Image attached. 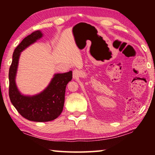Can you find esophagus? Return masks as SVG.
<instances>
[{
  "mask_svg": "<svg viewBox=\"0 0 155 155\" xmlns=\"http://www.w3.org/2000/svg\"><path fill=\"white\" fill-rule=\"evenodd\" d=\"M80 76V72L78 70H74L73 71V78H77Z\"/></svg>",
  "mask_w": 155,
  "mask_h": 155,
  "instance_id": "34e87169",
  "label": "esophagus"
}]
</instances>
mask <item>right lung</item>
Instances as JSON below:
<instances>
[{
    "label": "right lung",
    "instance_id": "obj_1",
    "mask_svg": "<svg viewBox=\"0 0 155 155\" xmlns=\"http://www.w3.org/2000/svg\"><path fill=\"white\" fill-rule=\"evenodd\" d=\"M43 37L40 30L34 31L21 41L13 53L9 71V96L18 113L30 121L49 122L58 117L64 109L65 87L72 78V72L54 74L48 85L35 95H24L15 83L21 52Z\"/></svg>",
    "mask_w": 155,
    "mask_h": 155
}]
</instances>
